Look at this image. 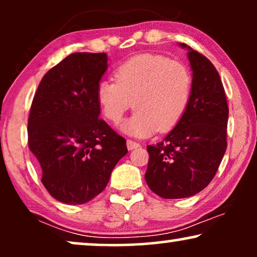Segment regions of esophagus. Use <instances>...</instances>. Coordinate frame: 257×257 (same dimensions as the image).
<instances>
[{
    "instance_id": "esophagus-1",
    "label": "esophagus",
    "mask_w": 257,
    "mask_h": 257,
    "mask_svg": "<svg viewBox=\"0 0 257 257\" xmlns=\"http://www.w3.org/2000/svg\"><path fill=\"white\" fill-rule=\"evenodd\" d=\"M126 146H127V149L130 151H132V150H135V149H138L139 144L136 143V142H133V140H130L128 139L127 142H126Z\"/></svg>"
}]
</instances>
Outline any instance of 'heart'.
Segmentation results:
<instances>
[{
    "label": "heart",
    "mask_w": 257,
    "mask_h": 257,
    "mask_svg": "<svg viewBox=\"0 0 257 257\" xmlns=\"http://www.w3.org/2000/svg\"><path fill=\"white\" fill-rule=\"evenodd\" d=\"M114 79L98 83L97 103L104 118L119 124L135 101L137 111L121 130L137 138L171 131L184 117L191 101V71L165 56H135L114 70Z\"/></svg>",
    "instance_id": "obj_1"
}]
</instances>
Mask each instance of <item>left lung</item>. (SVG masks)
Listing matches in <instances>:
<instances>
[{
    "label": "left lung",
    "mask_w": 257,
    "mask_h": 257,
    "mask_svg": "<svg viewBox=\"0 0 257 257\" xmlns=\"http://www.w3.org/2000/svg\"><path fill=\"white\" fill-rule=\"evenodd\" d=\"M187 50L193 89L188 108L179 124L150 154L145 180L151 191L164 199L195 195L213 180L227 149L228 104L219 73L212 62Z\"/></svg>",
    "instance_id": "1"
}]
</instances>
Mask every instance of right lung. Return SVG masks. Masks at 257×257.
I'll use <instances>...</instances> for the list:
<instances>
[{
	"label": "right lung",
	"instance_id": "add662e5",
	"mask_svg": "<svg viewBox=\"0 0 257 257\" xmlns=\"http://www.w3.org/2000/svg\"><path fill=\"white\" fill-rule=\"evenodd\" d=\"M105 52H76L42 78L28 119L29 149L52 198L82 205L106 187L127 153L126 140L99 119L98 83L107 69Z\"/></svg>",
	"mask_w": 257,
	"mask_h": 257
}]
</instances>
